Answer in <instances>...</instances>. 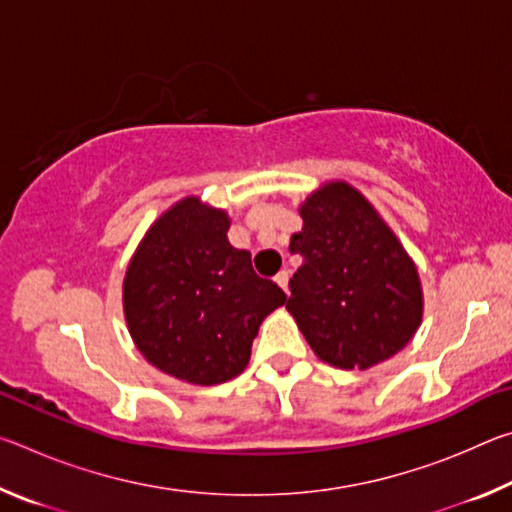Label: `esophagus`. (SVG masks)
<instances>
[{"label": "esophagus", "mask_w": 512, "mask_h": 512, "mask_svg": "<svg viewBox=\"0 0 512 512\" xmlns=\"http://www.w3.org/2000/svg\"><path fill=\"white\" fill-rule=\"evenodd\" d=\"M277 287H280L284 293H289V271H280L275 275Z\"/></svg>", "instance_id": "esophagus-1"}]
</instances>
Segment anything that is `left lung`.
<instances>
[{
  "label": "left lung",
  "mask_w": 512,
  "mask_h": 512,
  "mask_svg": "<svg viewBox=\"0 0 512 512\" xmlns=\"http://www.w3.org/2000/svg\"><path fill=\"white\" fill-rule=\"evenodd\" d=\"M302 230L289 250L302 257L287 302L311 350L329 366L366 370L391 359L422 323L413 259L363 194L343 180L300 205Z\"/></svg>",
  "instance_id": "obj_1"
}]
</instances>
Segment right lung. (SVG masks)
Returning a JSON list of instances; mask_svg holds the SVG:
<instances>
[{
    "label": "right lung",
    "mask_w": 512,
    "mask_h": 512,
    "mask_svg": "<svg viewBox=\"0 0 512 512\" xmlns=\"http://www.w3.org/2000/svg\"><path fill=\"white\" fill-rule=\"evenodd\" d=\"M223 210L187 196L155 221L128 264L124 316L137 350L198 386L244 372L262 320L287 302L230 246Z\"/></svg>",
    "instance_id": "add662e5"
}]
</instances>
